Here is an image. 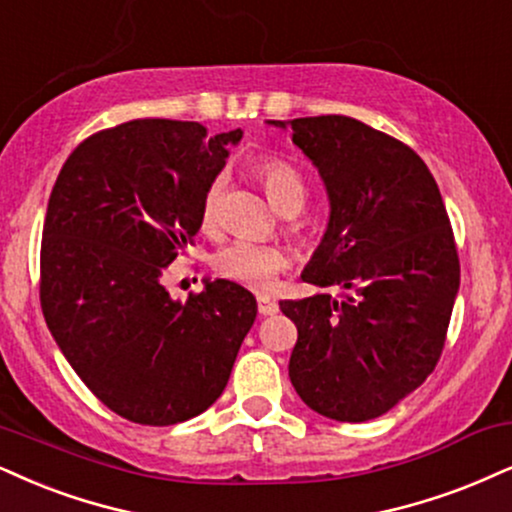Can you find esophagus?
<instances>
[{"label":"esophagus","mask_w":512,"mask_h":512,"mask_svg":"<svg viewBox=\"0 0 512 512\" xmlns=\"http://www.w3.org/2000/svg\"><path fill=\"white\" fill-rule=\"evenodd\" d=\"M277 308L280 306H277L275 299H270V296H266V294L258 296V313L261 315H275Z\"/></svg>","instance_id":"34e87169"}]
</instances>
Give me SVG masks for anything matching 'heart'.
<instances>
[{"label": "heart", "instance_id": "obj_1", "mask_svg": "<svg viewBox=\"0 0 512 512\" xmlns=\"http://www.w3.org/2000/svg\"><path fill=\"white\" fill-rule=\"evenodd\" d=\"M254 170L263 189H266L270 204L277 211L285 213L289 208H299V211L304 208L306 185L301 180L299 170L292 163L277 159V156H266V159L254 163ZM223 194L225 175L218 173L216 178H211V182H208L204 194H201L199 216L204 227L216 225L220 204H223ZM285 266L287 254L280 246L244 242V239L220 246L216 256H213V268H216L220 277L251 289H266L273 285L277 273Z\"/></svg>", "mask_w": 512, "mask_h": 512}]
</instances>
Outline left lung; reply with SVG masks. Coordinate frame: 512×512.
Here are the masks:
<instances>
[{"label":"left lung","instance_id":"obj_1","mask_svg":"<svg viewBox=\"0 0 512 512\" xmlns=\"http://www.w3.org/2000/svg\"><path fill=\"white\" fill-rule=\"evenodd\" d=\"M268 125L292 130L330 201L301 280L342 289V299L280 301L299 330L289 380L325 418H380L434 370L456 304L458 251L439 187L413 149L356 118Z\"/></svg>","mask_w":512,"mask_h":512}]
</instances>
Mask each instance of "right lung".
<instances>
[{"instance_id": "1", "label": "right lung", "mask_w": 512, "mask_h": 512, "mask_svg": "<svg viewBox=\"0 0 512 512\" xmlns=\"http://www.w3.org/2000/svg\"><path fill=\"white\" fill-rule=\"evenodd\" d=\"M242 130L142 118L87 137L63 163L42 230L40 301L54 342L104 406L175 425L216 403L256 299L204 280L173 299L161 275L201 227V194Z\"/></svg>"}]
</instances>
